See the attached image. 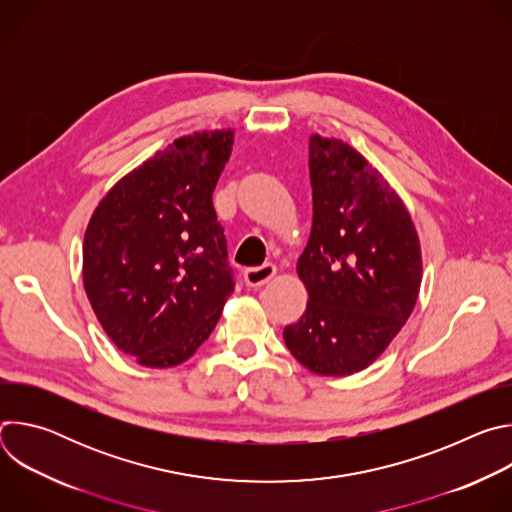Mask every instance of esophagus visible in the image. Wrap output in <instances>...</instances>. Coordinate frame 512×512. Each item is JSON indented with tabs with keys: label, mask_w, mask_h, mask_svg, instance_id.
<instances>
[{
	"label": "esophagus",
	"mask_w": 512,
	"mask_h": 512,
	"mask_svg": "<svg viewBox=\"0 0 512 512\" xmlns=\"http://www.w3.org/2000/svg\"><path fill=\"white\" fill-rule=\"evenodd\" d=\"M275 265L273 263H263V265H259V267H249V269H245V273H243V277H245V283L249 285V287H259V285H263V283H267L273 275H275Z\"/></svg>",
	"instance_id": "1"
}]
</instances>
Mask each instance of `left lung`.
I'll use <instances>...</instances> for the list:
<instances>
[{"label":"left lung","mask_w":512,"mask_h":512,"mask_svg":"<svg viewBox=\"0 0 512 512\" xmlns=\"http://www.w3.org/2000/svg\"><path fill=\"white\" fill-rule=\"evenodd\" d=\"M314 218L298 275L304 316L283 340L306 369L346 377L383 354L411 316L421 247L389 182L342 139L310 137Z\"/></svg>","instance_id":"obj_1"}]
</instances>
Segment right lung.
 Instances as JSON below:
<instances>
[{
    "label": "right lung",
    "mask_w": 512,
    "mask_h": 512,
    "mask_svg": "<svg viewBox=\"0 0 512 512\" xmlns=\"http://www.w3.org/2000/svg\"><path fill=\"white\" fill-rule=\"evenodd\" d=\"M233 139V129L176 139L121 178L89 221L87 298L115 346L143 367L188 360L235 289L212 206Z\"/></svg>",
    "instance_id": "right-lung-1"
}]
</instances>
